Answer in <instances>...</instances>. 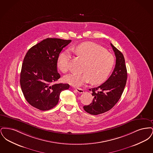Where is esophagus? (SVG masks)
<instances>
[{"mask_svg":"<svg viewBox=\"0 0 153 153\" xmlns=\"http://www.w3.org/2000/svg\"><path fill=\"white\" fill-rule=\"evenodd\" d=\"M75 91H76L77 92H78L79 94H82V93L84 92V90H83L82 88H76V89H75Z\"/></svg>","mask_w":153,"mask_h":153,"instance_id":"34e87169","label":"esophagus"}]
</instances>
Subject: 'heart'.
Masks as SVG:
<instances>
[{"mask_svg":"<svg viewBox=\"0 0 153 153\" xmlns=\"http://www.w3.org/2000/svg\"><path fill=\"white\" fill-rule=\"evenodd\" d=\"M73 51L79 57L84 60L81 73H72L66 76L64 80L73 86H80L90 82L99 84L106 80L114 65L115 59L109 51L92 42H85L76 46ZM69 55L67 51L58 56L57 66L62 73L68 70Z\"/></svg>","mask_w":153,"mask_h":153,"instance_id":"obj_1","label":"heart"}]
</instances>
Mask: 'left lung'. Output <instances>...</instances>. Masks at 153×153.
Segmentation results:
<instances>
[{"instance_id":"8db88e82","label":"left lung","mask_w":153,"mask_h":153,"mask_svg":"<svg viewBox=\"0 0 153 153\" xmlns=\"http://www.w3.org/2000/svg\"><path fill=\"white\" fill-rule=\"evenodd\" d=\"M116 56V64L111 76L97 87L90 89L94 96L92 102L83 107L91 115H99L111 109L120 99L126 84L127 73L123 54L111 44Z\"/></svg>"}]
</instances>
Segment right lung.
Returning <instances> with one entry per match:
<instances>
[{
  "mask_svg": "<svg viewBox=\"0 0 153 153\" xmlns=\"http://www.w3.org/2000/svg\"><path fill=\"white\" fill-rule=\"evenodd\" d=\"M71 40L48 38L31 47L22 64L20 84L23 95L31 105L48 111L58 103L60 93L68 84H53L60 78L57 61L64 48Z\"/></svg>",
  "mask_w": 153,
  "mask_h": 153,
  "instance_id": "1",
  "label": "right lung"
}]
</instances>
